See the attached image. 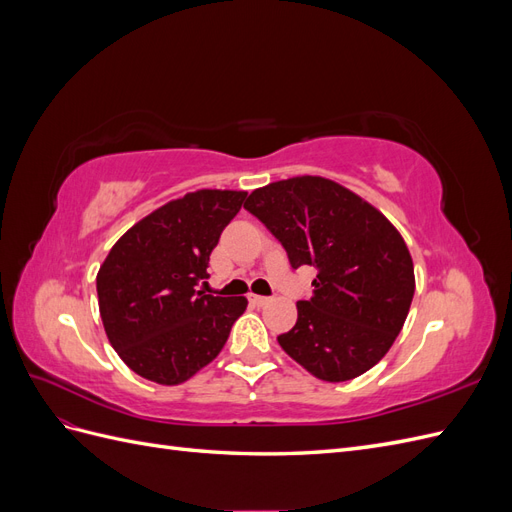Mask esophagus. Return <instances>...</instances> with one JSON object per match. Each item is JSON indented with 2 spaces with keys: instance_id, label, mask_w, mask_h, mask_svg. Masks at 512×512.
<instances>
[{
  "instance_id": "obj_1",
  "label": "esophagus",
  "mask_w": 512,
  "mask_h": 512,
  "mask_svg": "<svg viewBox=\"0 0 512 512\" xmlns=\"http://www.w3.org/2000/svg\"><path fill=\"white\" fill-rule=\"evenodd\" d=\"M247 299H250V303L256 307H262L269 303V297H262V294H247Z\"/></svg>"
}]
</instances>
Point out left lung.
<instances>
[{"label":"left lung","instance_id":"obj_1","mask_svg":"<svg viewBox=\"0 0 512 512\" xmlns=\"http://www.w3.org/2000/svg\"><path fill=\"white\" fill-rule=\"evenodd\" d=\"M245 209L284 245L292 269H318L297 324L277 337L284 352L324 382L365 374L393 346L414 297L399 230L344 185L312 175L254 190Z\"/></svg>","mask_w":512,"mask_h":512}]
</instances>
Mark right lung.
<instances>
[{"label":"right lung","instance_id":"right-lung-1","mask_svg":"<svg viewBox=\"0 0 512 512\" xmlns=\"http://www.w3.org/2000/svg\"><path fill=\"white\" fill-rule=\"evenodd\" d=\"M247 192L198 190L136 222L96 277L108 342L134 374L175 386L224 348L245 297L196 290L209 256Z\"/></svg>","mask_w":512,"mask_h":512}]
</instances>
